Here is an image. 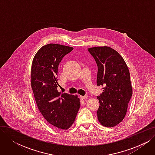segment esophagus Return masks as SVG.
<instances>
[{"label": "esophagus", "instance_id": "esophagus-1", "mask_svg": "<svg viewBox=\"0 0 155 155\" xmlns=\"http://www.w3.org/2000/svg\"><path fill=\"white\" fill-rule=\"evenodd\" d=\"M87 97H88V96H87V95H85V96H80V98L81 99H87Z\"/></svg>", "mask_w": 155, "mask_h": 155}]
</instances>
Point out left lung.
I'll list each match as a JSON object with an SVG mask.
<instances>
[{"instance_id": "left-lung-1", "label": "left lung", "mask_w": 155, "mask_h": 155, "mask_svg": "<svg viewBox=\"0 0 155 155\" xmlns=\"http://www.w3.org/2000/svg\"><path fill=\"white\" fill-rule=\"evenodd\" d=\"M88 50L98 67L97 85L104 87L97 97L98 120L103 126L112 127L124 119L133 94L129 71L123 56L114 49L105 46Z\"/></svg>"}]
</instances>
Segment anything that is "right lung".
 <instances>
[{"instance_id": "obj_1", "label": "right lung", "mask_w": 155, "mask_h": 155, "mask_svg": "<svg viewBox=\"0 0 155 155\" xmlns=\"http://www.w3.org/2000/svg\"><path fill=\"white\" fill-rule=\"evenodd\" d=\"M73 48L50 43L41 48L32 62L31 83L37 106L51 125L67 130L74 123L80 107L78 95L59 92L58 67Z\"/></svg>"}]
</instances>
